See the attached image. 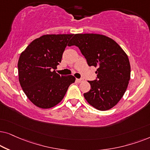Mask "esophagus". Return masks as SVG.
Listing matches in <instances>:
<instances>
[{
  "mask_svg": "<svg viewBox=\"0 0 150 150\" xmlns=\"http://www.w3.org/2000/svg\"><path fill=\"white\" fill-rule=\"evenodd\" d=\"M76 80H77V82H78V83H81V81H83V79L81 78V79H76Z\"/></svg>",
  "mask_w": 150,
  "mask_h": 150,
  "instance_id": "esophagus-1",
  "label": "esophagus"
}]
</instances>
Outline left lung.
<instances>
[{"mask_svg": "<svg viewBox=\"0 0 150 150\" xmlns=\"http://www.w3.org/2000/svg\"><path fill=\"white\" fill-rule=\"evenodd\" d=\"M76 46L90 67H97L96 79L89 81L91 90L83 94L92 106L107 110L122 98L130 79L126 53L115 40L95 33L74 34L69 45Z\"/></svg>", "mask_w": 150, "mask_h": 150, "instance_id": "1", "label": "left lung"}]
</instances>
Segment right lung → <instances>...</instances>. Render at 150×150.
Listing matches in <instances>:
<instances>
[{
  "label": "right lung",
  "mask_w": 150,
  "mask_h": 150,
  "mask_svg": "<svg viewBox=\"0 0 150 150\" xmlns=\"http://www.w3.org/2000/svg\"><path fill=\"white\" fill-rule=\"evenodd\" d=\"M74 34L45 35L32 41L18 63L19 81L30 101L41 108H50L62 100L73 75H60L53 69L62 61L65 48Z\"/></svg>",
  "instance_id": "add662e5"
}]
</instances>
